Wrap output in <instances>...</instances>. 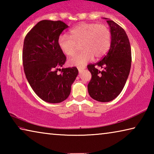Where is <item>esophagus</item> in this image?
Instances as JSON below:
<instances>
[{
	"instance_id": "esophagus-1",
	"label": "esophagus",
	"mask_w": 154,
	"mask_h": 154,
	"mask_svg": "<svg viewBox=\"0 0 154 154\" xmlns=\"http://www.w3.org/2000/svg\"><path fill=\"white\" fill-rule=\"evenodd\" d=\"M85 69V67H79L78 68V71H79V72H82Z\"/></svg>"
}]
</instances>
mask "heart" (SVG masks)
I'll return each mask as SVG.
<instances>
[{
	"instance_id": "heart-1",
	"label": "heart",
	"mask_w": 154,
	"mask_h": 154,
	"mask_svg": "<svg viewBox=\"0 0 154 154\" xmlns=\"http://www.w3.org/2000/svg\"><path fill=\"white\" fill-rule=\"evenodd\" d=\"M70 36L61 35L58 38V45L62 53L71 56L76 51L78 45L82 51L68 60L71 66H83L94 57L105 56L111 46L110 30L103 24L82 23L70 30Z\"/></svg>"
}]
</instances>
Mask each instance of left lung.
Listing matches in <instances>:
<instances>
[{"label": "left lung", "instance_id": "1", "mask_svg": "<svg viewBox=\"0 0 154 154\" xmlns=\"http://www.w3.org/2000/svg\"><path fill=\"white\" fill-rule=\"evenodd\" d=\"M110 28V49L104 58L88 65L92 79L88 85L91 98L99 102H110L123 90L131 67V48L125 30L113 21L105 18ZM102 67V71L96 69Z\"/></svg>", "mask_w": 154, "mask_h": 154}]
</instances>
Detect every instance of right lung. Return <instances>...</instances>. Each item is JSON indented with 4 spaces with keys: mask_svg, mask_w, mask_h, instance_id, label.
Masks as SVG:
<instances>
[{
    "mask_svg": "<svg viewBox=\"0 0 154 154\" xmlns=\"http://www.w3.org/2000/svg\"><path fill=\"white\" fill-rule=\"evenodd\" d=\"M68 27L61 21L42 20L24 39L22 58L26 77L36 94L47 103L66 100L79 72L76 67L62 68V73L57 74L66 61L58 38Z\"/></svg>",
    "mask_w": 154,
    "mask_h": 154,
    "instance_id": "1",
    "label": "right lung"
}]
</instances>
